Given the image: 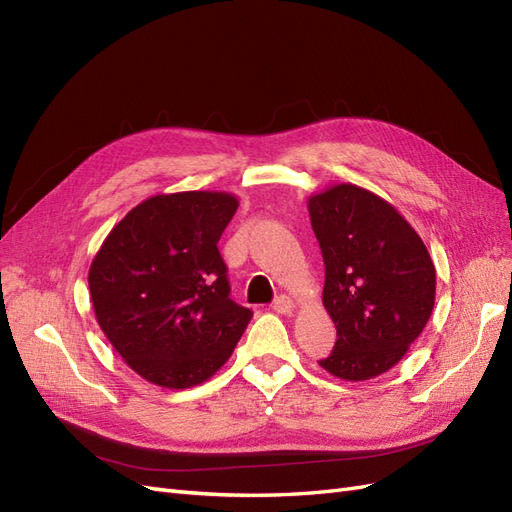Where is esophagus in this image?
I'll return each instance as SVG.
<instances>
[{
	"mask_svg": "<svg viewBox=\"0 0 512 512\" xmlns=\"http://www.w3.org/2000/svg\"><path fill=\"white\" fill-rule=\"evenodd\" d=\"M294 307H297V303H294L292 297H286V294H282V297H277L275 303H273V309L277 314H292Z\"/></svg>",
	"mask_w": 512,
	"mask_h": 512,
	"instance_id": "34e87169",
	"label": "esophagus"
}]
</instances>
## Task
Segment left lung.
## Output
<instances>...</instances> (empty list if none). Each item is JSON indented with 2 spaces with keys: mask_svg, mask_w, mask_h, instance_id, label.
<instances>
[{
  "mask_svg": "<svg viewBox=\"0 0 512 512\" xmlns=\"http://www.w3.org/2000/svg\"><path fill=\"white\" fill-rule=\"evenodd\" d=\"M324 260L322 303L337 329L327 359L346 382L371 380L404 359L436 303V267L389 200L335 183L307 200Z\"/></svg>",
  "mask_w": 512,
  "mask_h": 512,
  "instance_id": "left-lung-1",
  "label": "left lung"
}]
</instances>
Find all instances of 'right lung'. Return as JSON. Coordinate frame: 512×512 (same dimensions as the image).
Segmentation results:
<instances>
[{
	"mask_svg": "<svg viewBox=\"0 0 512 512\" xmlns=\"http://www.w3.org/2000/svg\"><path fill=\"white\" fill-rule=\"evenodd\" d=\"M239 207L228 192L143 200L89 267L96 320L130 369L162 389H190L228 359L252 320L232 301L218 250Z\"/></svg>",
	"mask_w": 512,
	"mask_h": 512,
	"instance_id": "obj_1",
	"label": "right lung"
}]
</instances>
